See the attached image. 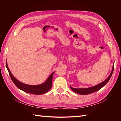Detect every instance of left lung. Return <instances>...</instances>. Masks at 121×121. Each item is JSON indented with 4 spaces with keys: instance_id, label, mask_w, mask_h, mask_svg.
<instances>
[{
    "instance_id": "1",
    "label": "left lung",
    "mask_w": 121,
    "mask_h": 121,
    "mask_svg": "<svg viewBox=\"0 0 121 121\" xmlns=\"http://www.w3.org/2000/svg\"><path fill=\"white\" fill-rule=\"evenodd\" d=\"M113 68H114V65H113L112 71L111 72V74L108 77V78L104 80V81L99 83L97 85H95L93 87H91L89 88H73L70 86V87L71 89L75 92L76 93H78L79 94L81 95H87L89 94L90 93H92L95 92H96L98 90L100 89L102 87H104L105 84H107V83L108 82V81L110 79L111 76L112 74V73L113 71Z\"/></svg>"
}]
</instances>
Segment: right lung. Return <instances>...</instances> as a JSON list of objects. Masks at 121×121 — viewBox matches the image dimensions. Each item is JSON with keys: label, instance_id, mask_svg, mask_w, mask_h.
<instances>
[{"label": "right lung", "instance_id": "add662e5", "mask_svg": "<svg viewBox=\"0 0 121 121\" xmlns=\"http://www.w3.org/2000/svg\"><path fill=\"white\" fill-rule=\"evenodd\" d=\"M6 66L9 71L10 78L12 79L13 83L15 84V85L18 88L21 89V90L25 91L26 92L35 95L43 94L46 93L47 91H48L52 87V77L54 72H53L49 76L48 79H47V80L44 83L37 85H30L20 82L14 77L9 70L8 64H7V62L6 64Z\"/></svg>", "mask_w": 121, "mask_h": 121}]
</instances>
